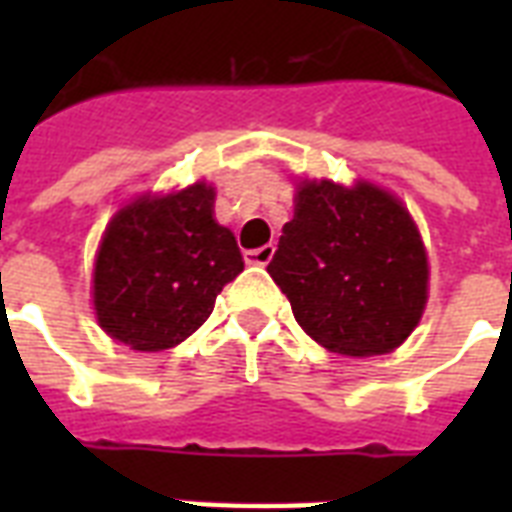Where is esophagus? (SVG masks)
<instances>
[{"label": "esophagus", "mask_w": 512, "mask_h": 512, "mask_svg": "<svg viewBox=\"0 0 512 512\" xmlns=\"http://www.w3.org/2000/svg\"><path fill=\"white\" fill-rule=\"evenodd\" d=\"M273 252H276V247L273 244H265V247L260 249H249V252H244V263L247 265H268L273 260Z\"/></svg>", "instance_id": "obj_1"}]
</instances>
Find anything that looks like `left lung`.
Returning a JSON list of instances; mask_svg holds the SVG:
<instances>
[{"label":"left lung","instance_id":"left-lung-1","mask_svg":"<svg viewBox=\"0 0 512 512\" xmlns=\"http://www.w3.org/2000/svg\"><path fill=\"white\" fill-rule=\"evenodd\" d=\"M268 273L305 335L340 356H382L420 324L428 255L412 215L372 183L303 180Z\"/></svg>","mask_w":512,"mask_h":512}]
</instances>
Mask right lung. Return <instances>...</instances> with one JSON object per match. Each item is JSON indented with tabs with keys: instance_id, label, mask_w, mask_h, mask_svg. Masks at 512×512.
I'll return each mask as SVG.
<instances>
[{
	"instance_id": "1",
	"label": "right lung",
	"mask_w": 512,
	"mask_h": 512,
	"mask_svg": "<svg viewBox=\"0 0 512 512\" xmlns=\"http://www.w3.org/2000/svg\"><path fill=\"white\" fill-rule=\"evenodd\" d=\"M241 271L236 236L215 220L212 185L148 193L119 209L103 233L92 276L98 324L132 350L175 348Z\"/></svg>"
}]
</instances>
